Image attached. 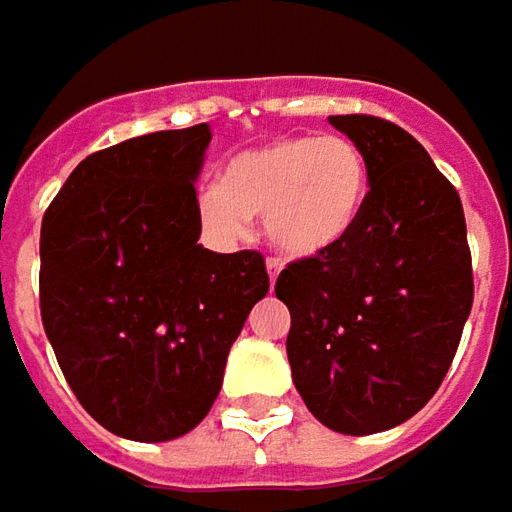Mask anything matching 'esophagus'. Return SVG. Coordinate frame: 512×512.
I'll return each mask as SVG.
<instances>
[{
    "mask_svg": "<svg viewBox=\"0 0 512 512\" xmlns=\"http://www.w3.org/2000/svg\"><path fill=\"white\" fill-rule=\"evenodd\" d=\"M280 266H283V263H280V260H274V257H269V260H266V269H269V283H272V286H274V280H277V274H280Z\"/></svg>",
    "mask_w": 512,
    "mask_h": 512,
    "instance_id": "34e87169",
    "label": "esophagus"
}]
</instances>
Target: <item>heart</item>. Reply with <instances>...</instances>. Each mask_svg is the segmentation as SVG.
Returning a JSON list of instances; mask_svg holds the SVG:
<instances>
[{
  "instance_id": "obj_1",
  "label": "heart",
  "mask_w": 512,
  "mask_h": 512,
  "mask_svg": "<svg viewBox=\"0 0 512 512\" xmlns=\"http://www.w3.org/2000/svg\"><path fill=\"white\" fill-rule=\"evenodd\" d=\"M368 198V164L345 135H289L235 155L218 189L198 198L203 229L238 240L249 218L291 257L328 252L354 229Z\"/></svg>"
}]
</instances>
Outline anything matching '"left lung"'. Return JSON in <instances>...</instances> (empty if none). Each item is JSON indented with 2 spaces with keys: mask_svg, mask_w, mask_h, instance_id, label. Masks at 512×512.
Instances as JSON below:
<instances>
[{
  "mask_svg": "<svg viewBox=\"0 0 512 512\" xmlns=\"http://www.w3.org/2000/svg\"><path fill=\"white\" fill-rule=\"evenodd\" d=\"M365 155L368 198L337 246L291 260L274 283L291 311L286 354L311 414L351 436L428 405L473 306L459 192L394 121L328 118Z\"/></svg>",
  "mask_w": 512,
  "mask_h": 512,
  "instance_id": "8db88e82",
  "label": "left lung"
}]
</instances>
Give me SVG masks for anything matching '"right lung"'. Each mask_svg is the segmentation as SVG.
Listing matches in <instances>:
<instances>
[{
  "instance_id": "obj_1",
  "label": "right lung",
  "mask_w": 512,
  "mask_h": 512,
  "mask_svg": "<svg viewBox=\"0 0 512 512\" xmlns=\"http://www.w3.org/2000/svg\"><path fill=\"white\" fill-rule=\"evenodd\" d=\"M209 124L87 155L42 221L39 309L67 385L107 431L167 442L218 399L229 348L269 291L255 249H203L195 178Z\"/></svg>"
}]
</instances>
